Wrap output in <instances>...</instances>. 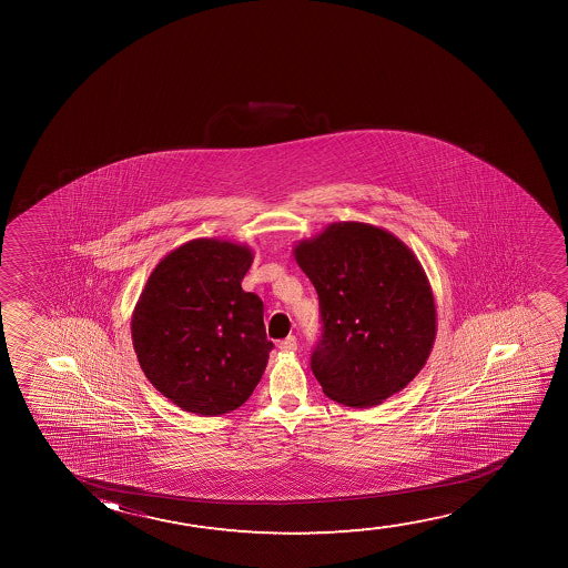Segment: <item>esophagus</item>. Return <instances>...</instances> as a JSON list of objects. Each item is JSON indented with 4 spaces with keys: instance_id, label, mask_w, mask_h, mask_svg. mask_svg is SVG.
Segmentation results:
<instances>
[{
    "instance_id": "esophagus-1",
    "label": "esophagus",
    "mask_w": 568,
    "mask_h": 568,
    "mask_svg": "<svg viewBox=\"0 0 568 568\" xmlns=\"http://www.w3.org/2000/svg\"><path fill=\"white\" fill-rule=\"evenodd\" d=\"M280 349L283 353H295L296 351V337L295 335H288L283 342H280Z\"/></svg>"
}]
</instances>
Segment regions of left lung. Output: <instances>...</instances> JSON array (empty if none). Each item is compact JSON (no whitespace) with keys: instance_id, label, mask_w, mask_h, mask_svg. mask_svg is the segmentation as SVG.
Here are the masks:
<instances>
[{"instance_id":"left-lung-1","label":"left lung","mask_w":568,"mask_h":568,"mask_svg":"<svg viewBox=\"0 0 568 568\" xmlns=\"http://www.w3.org/2000/svg\"><path fill=\"white\" fill-rule=\"evenodd\" d=\"M318 293L312 373L327 397L374 407L419 374L436 337L433 288L417 256L381 226L332 223L293 248Z\"/></svg>"}]
</instances>
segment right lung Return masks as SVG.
Listing matches in <instances>:
<instances>
[{"mask_svg":"<svg viewBox=\"0 0 568 568\" xmlns=\"http://www.w3.org/2000/svg\"><path fill=\"white\" fill-rule=\"evenodd\" d=\"M252 260L246 244L195 239L169 252L141 291L133 349L148 381L184 412H233L264 374L273 349L264 303L241 285Z\"/></svg>","mask_w":568,"mask_h":568,"instance_id":"1","label":"right lung"}]
</instances>
